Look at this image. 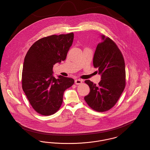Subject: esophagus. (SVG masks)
Here are the masks:
<instances>
[{
  "mask_svg": "<svg viewBox=\"0 0 150 150\" xmlns=\"http://www.w3.org/2000/svg\"><path fill=\"white\" fill-rule=\"evenodd\" d=\"M83 80L81 79H76L75 80V83L76 85H79V84H81L82 83Z\"/></svg>",
  "mask_w": 150,
  "mask_h": 150,
  "instance_id": "obj_1",
  "label": "esophagus"
}]
</instances>
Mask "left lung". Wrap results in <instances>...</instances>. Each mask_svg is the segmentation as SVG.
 I'll list each match as a JSON object with an SVG mask.
<instances>
[{"label":"left lung","instance_id":"8db88e82","mask_svg":"<svg viewBox=\"0 0 150 150\" xmlns=\"http://www.w3.org/2000/svg\"><path fill=\"white\" fill-rule=\"evenodd\" d=\"M93 57V66L98 70L101 80L98 86L86 80L90 92L84 97L87 104L95 111H106L114 106L125 86V62L120 50L109 38L100 35Z\"/></svg>","mask_w":150,"mask_h":150}]
</instances>
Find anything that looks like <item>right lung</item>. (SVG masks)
<instances>
[{"mask_svg": "<svg viewBox=\"0 0 150 150\" xmlns=\"http://www.w3.org/2000/svg\"><path fill=\"white\" fill-rule=\"evenodd\" d=\"M74 33L43 38L34 43L24 59L22 84L30 103L37 112L47 116L61 107L64 93L74 83L73 79L53 76V65L66 59Z\"/></svg>", "mask_w": 150, "mask_h": 150, "instance_id": "1", "label": "right lung"}]
</instances>
